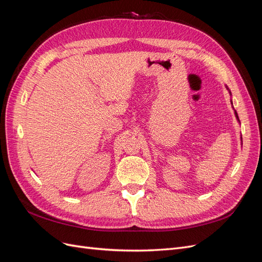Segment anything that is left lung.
<instances>
[{
    "mask_svg": "<svg viewBox=\"0 0 262 262\" xmlns=\"http://www.w3.org/2000/svg\"><path fill=\"white\" fill-rule=\"evenodd\" d=\"M236 114V117H237V119H238V115H237V113H235ZM238 120H239V119H238Z\"/></svg>",
    "mask_w": 262,
    "mask_h": 262,
    "instance_id": "obj_1",
    "label": "left lung"
}]
</instances>
